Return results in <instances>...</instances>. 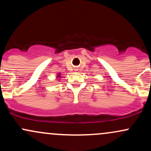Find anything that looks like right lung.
Masks as SVG:
<instances>
[{
	"mask_svg": "<svg viewBox=\"0 0 151 151\" xmlns=\"http://www.w3.org/2000/svg\"><path fill=\"white\" fill-rule=\"evenodd\" d=\"M57 78H62V77H61V74H57V77H56Z\"/></svg>",
	"mask_w": 151,
	"mask_h": 151,
	"instance_id": "right-lung-1",
	"label": "right lung"
}]
</instances>
